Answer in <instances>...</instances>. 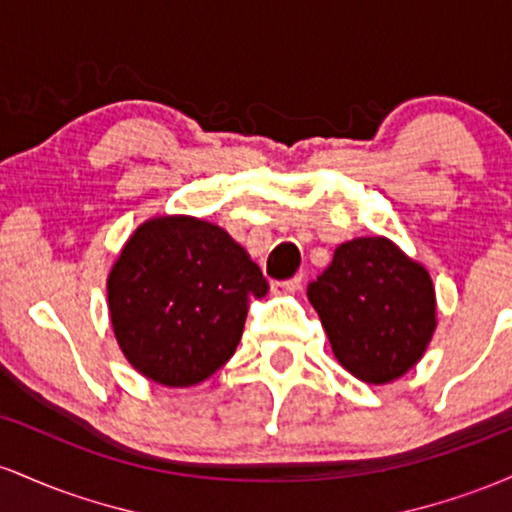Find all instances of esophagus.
<instances>
[{
    "label": "esophagus",
    "mask_w": 512,
    "mask_h": 512,
    "mask_svg": "<svg viewBox=\"0 0 512 512\" xmlns=\"http://www.w3.org/2000/svg\"><path fill=\"white\" fill-rule=\"evenodd\" d=\"M301 286H303V276H293V279L276 281L272 289H274V293H296V291H301Z\"/></svg>",
    "instance_id": "34e87169"
}]
</instances>
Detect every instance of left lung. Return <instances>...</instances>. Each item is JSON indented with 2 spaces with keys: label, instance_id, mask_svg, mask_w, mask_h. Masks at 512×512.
I'll use <instances>...</instances> for the list:
<instances>
[{
  "label": "left lung",
  "instance_id": "obj_1",
  "mask_svg": "<svg viewBox=\"0 0 512 512\" xmlns=\"http://www.w3.org/2000/svg\"><path fill=\"white\" fill-rule=\"evenodd\" d=\"M334 356L368 385H385L424 356L436 332V291L424 264L383 236L354 238L308 286Z\"/></svg>",
  "mask_w": 512,
  "mask_h": 512
}]
</instances>
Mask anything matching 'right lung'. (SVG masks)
<instances>
[{
  "label": "right lung",
  "instance_id": "right-lung-1",
  "mask_svg": "<svg viewBox=\"0 0 512 512\" xmlns=\"http://www.w3.org/2000/svg\"><path fill=\"white\" fill-rule=\"evenodd\" d=\"M267 291L260 267L221 226L156 216L132 233L110 269V322L144 378L190 387L233 356L250 296Z\"/></svg>",
  "mask_w": 512,
  "mask_h": 512
}]
</instances>
